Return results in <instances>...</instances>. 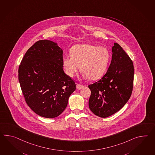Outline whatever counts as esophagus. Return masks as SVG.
I'll return each instance as SVG.
<instances>
[{"mask_svg": "<svg viewBox=\"0 0 155 155\" xmlns=\"http://www.w3.org/2000/svg\"><path fill=\"white\" fill-rule=\"evenodd\" d=\"M84 87V86H83V85L77 84V88L78 90H81V89H82V88H83Z\"/></svg>", "mask_w": 155, "mask_h": 155, "instance_id": "34e87169", "label": "esophagus"}]
</instances>
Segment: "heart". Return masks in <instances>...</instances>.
<instances>
[{
    "instance_id": "obj_1",
    "label": "heart",
    "mask_w": 155,
    "mask_h": 155,
    "mask_svg": "<svg viewBox=\"0 0 155 155\" xmlns=\"http://www.w3.org/2000/svg\"><path fill=\"white\" fill-rule=\"evenodd\" d=\"M72 55H64L63 65L68 76L73 77L81 65L84 78L100 79L107 71L110 61L109 50L105 47L91 44L76 45L71 50Z\"/></svg>"
}]
</instances>
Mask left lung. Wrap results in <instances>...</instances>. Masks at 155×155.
Returning <instances> with one entry per match:
<instances>
[{
	"instance_id": "8db88e82",
	"label": "left lung",
	"mask_w": 155,
	"mask_h": 155,
	"mask_svg": "<svg viewBox=\"0 0 155 155\" xmlns=\"http://www.w3.org/2000/svg\"><path fill=\"white\" fill-rule=\"evenodd\" d=\"M110 65L98 82L90 84L89 108L95 115L109 117L124 107L133 90L134 67L132 61L122 48L114 43Z\"/></svg>"
}]
</instances>
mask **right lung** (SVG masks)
Here are the masks:
<instances>
[{
  "mask_svg": "<svg viewBox=\"0 0 155 155\" xmlns=\"http://www.w3.org/2000/svg\"><path fill=\"white\" fill-rule=\"evenodd\" d=\"M63 67L62 49L45 39L29 48L21 61L18 69L21 90L28 106L40 116H58L76 90L74 81Z\"/></svg>",
  "mask_w": 155,
  "mask_h": 155,
  "instance_id": "obj_1",
  "label": "right lung"
}]
</instances>
